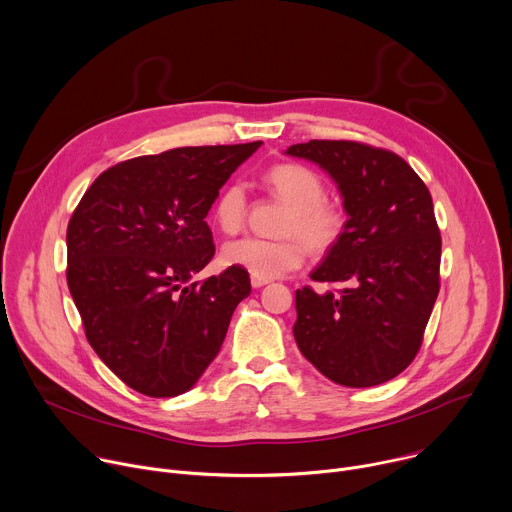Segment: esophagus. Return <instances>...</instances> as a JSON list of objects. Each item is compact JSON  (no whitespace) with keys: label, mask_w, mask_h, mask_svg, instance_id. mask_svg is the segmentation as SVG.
I'll return each mask as SVG.
<instances>
[{"label":"esophagus","mask_w":512,"mask_h":512,"mask_svg":"<svg viewBox=\"0 0 512 512\" xmlns=\"http://www.w3.org/2000/svg\"><path fill=\"white\" fill-rule=\"evenodd\" d=\"M250 282H252V286H254V288H260V286L268 284L270 280H268V278H258V276H252V278H250Z\"/></svg>","instance_id":"1"}]
</instances>
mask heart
Listing matches in <instances>:
<instances>
[{
	"mask_svg": "<svg viewBox=\"0 0 512 512\" xmlns=\"http://www.w3.org/2000/svg\"><path fill=\"white\" fill-rule=\"evenodd\" d=\"M264 185L288 206L280 234L284 238L264 240L240 238L224 248V262L258 278H276L306 260V246L315 254L331 252L345 236V212L327 201L323 179L298 163H276L262 175ZM248 195L240 183L222 189L214 203V222L224 234H238L248 220Z\"/></svg>",
	"mask_w": 512,
	"mask_h": 512,
	"instance_id": "heart-1",
	"label": "heart"
}]
</instances>
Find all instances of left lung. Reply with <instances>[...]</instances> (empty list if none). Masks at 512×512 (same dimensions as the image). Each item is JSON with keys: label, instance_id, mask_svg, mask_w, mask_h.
I'll list each match as a JSON object with an SVG mask.
<instances>
[{"label": "left lung", "instance_id": "left-lung-1", "mask_svg": "<svg viewBox=\"0 0 512 512\" xmlns=\"http://www.w3.org/2000/svg\"><path fill=\"white\" fill-rule=\"evenodd\" d=\"M286 153L327 169L349 214L343 240L311 274L347 286L296 290V345L339 385L385 383L416 359L440 292L430 189L399 155L367 143L313 139Z\"/></svg>", "mask_w": 512, "mask_h": 512}]
</instances>
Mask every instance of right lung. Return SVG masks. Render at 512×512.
I'll return each instance as SVG.
<instances>
[{
  "instance_id": "obj_1",
  "label": "right lung",
  "mask_w": 512,
  "mask_h": 512,
  "mask_svg": "<svg viewBox=\"0 0 512 512\" xmlns=\"http://www.w3.org/2000/svg\"><path fill=\"white\" fill-rule=\"evenodd\" d=\"M262 141L179 147L102 171L66 232V280L94 353L149 397L187 391L218 355L250 276L191 282L216 246L206 216Z\"/></svg>"
}]
</instances>
